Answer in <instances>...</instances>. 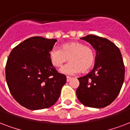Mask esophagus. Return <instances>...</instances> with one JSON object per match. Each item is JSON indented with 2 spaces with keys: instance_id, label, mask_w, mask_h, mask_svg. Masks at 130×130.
Here are the masks:
<instances>
[{
  "instance_id": "1",
  "label": "esophagus",
  "mask_w": 130,
  "mask_h": 130,
  "mask_svg": "<svg viewBox=\"0 0 130 130\" xmlns=\"http://www.w3.org/2000/svg\"><path fill=\"white\" fill-rule=\"evenodd\" d=\"M71 79V77H69V76H67V77H66V81H67V82H69Z\"/></svg>"
}]
</instances>
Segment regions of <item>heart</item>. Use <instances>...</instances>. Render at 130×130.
Returning a JSON list of instances; mask_svg holds the SVG:
<instances>
[{
	"label": "heart",
	"mask_w": 130,
	"mask_h": 130,
	"mask_svg": "<svg viewBox=\"0 0 130 130\" xmlns=\"http://www.w3.org/2000/svg\"><path fill=\"white\" fill-rule=\"evenodd\" d=\"M48 57L53 66L59 68L68 61L70 63L60 69L66 75L86 73L94 65L95 55L93 48L77 41L64 43L59 48H53L48 53Z\"/></svg>",
	"instance_id": "b5f03b06"
}]
</instances>
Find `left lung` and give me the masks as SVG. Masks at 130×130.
Instances as JSON below:
<instances>
[{"mask_svg":"<svg viewBox=\"0 0 130 130\" xmlns=\"http://www.w3.org/2000/svg\"><path fill=\"white\" fill-rule=\"evenodd\" d=\"M82 40L89 42L96 51L95 65L86 76L78 78L76 90L79 101L88 107L104 108L117 98L125 79V66L120 50L104 38L88 35Z\"/></svg>","mask_w":130,"mask_h":130,"instance_id":"obj_1","label":"left lung"}]
</instances>
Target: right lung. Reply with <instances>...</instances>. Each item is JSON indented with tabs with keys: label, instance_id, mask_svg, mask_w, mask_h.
<instances>
[{
	"label": "right lung",
	"instance_id": "add662e5",
	"mask_svg": "<svg viewBox=\"0 0 130 130\" xmlns=\"http://www.w3.org/2000/svg\"><path fill=\"white\" fill-rule=\"evenodd\" d=\"M56 42L55 39L32 37L16 46L9 55L7 84L15 101L24 108H49L60 96L66 77L56 71L48 57Z\"/></svg>",
	"mask_w": 130,
	"mask_h": 130
}]
</instances>
